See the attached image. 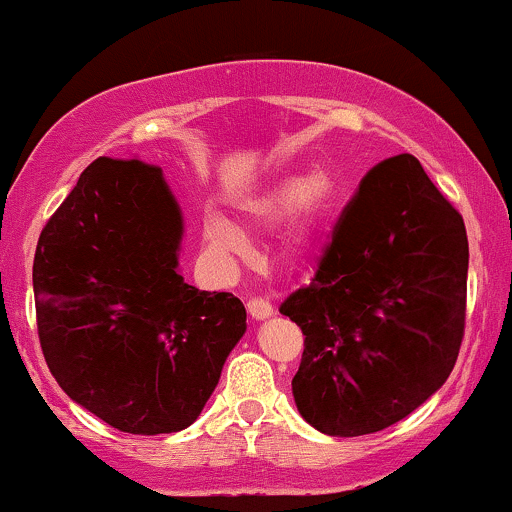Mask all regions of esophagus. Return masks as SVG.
Listing matches in <instances>:
<instances>
[{
	"label": "esophagus",
	"instance_id": "obj_1",
	"mask_svg": "<svg viewBox=\"0 0 512 512\" xmlns=\"http://www.w3.org/2000/svg\"><path fill=\"white\" fill-rule=\"evenodd\" d=\"M248 313L255 317V320H264V317H269L274 313V308H272V303L267 301V298L252 296L248 301Z\"/></svg>",
	"mask_w": 512,
	"mask_h": 512
}]
</instances>
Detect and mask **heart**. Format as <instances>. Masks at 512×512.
<instances>
[{
	"mask_svg": "<svg viewBox=\"0 0 512 512\" xmlns=\"http://www.w3.org/2000/svg\"><path fill=\"white\" fill-rule=\"evenodd\" d=\"M334 197V185L327 175L313 173L310 178H291L284 180L272 192V197L262 204L260 216L264 219H281V216L291 214L298 207H303V223L298 228V243L313 233L315 221L325 214ZM207 243L216 250H231L240 243L236 228L223 219H211L204 228Z\"/></svg>",
	"mask_w": 512,
	"mask_h": 512,
	"instance_id": "heart-1",
	"label": "heart"
}]
</instances>
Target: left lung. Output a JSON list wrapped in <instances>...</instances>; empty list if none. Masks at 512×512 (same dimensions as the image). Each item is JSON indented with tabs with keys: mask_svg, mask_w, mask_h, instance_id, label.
I'll list each match as a JSON object with an SVG mask.
<instances>
[{
	"mask_svg": "<svg viewBox=\"0 0 512 512\" xmlns=\"http://www.w3.org/2000/svg\"><path fill=\"white\" fill-rule=\"evenodd\" d=\"M462 214L411 154L370 168L315 276L279 313L305 334L293 399L327 436L397 424L448 380L464 337Z\"/></svg>",
	"mask_w": 512,
	"mask_h": 512,
	"instance_id": "obj_1",
	"label": "left lung"
}]
</instances>
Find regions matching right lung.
<instances>
[{"mask_svg": "<svg viewBox=\"0 0 512 512\" xmlns=\"http://www.w3.org/2000/svg\"><path fill=\"white\" fill-rule=\"evenodd\" d=\"M182 216L158 166L101 156L45 223L33 260L45 363L117 431H182L202 414L245 305L178 274Z\"/></svg>", "mask_w": 512, "mask_h": 512, "instance_id": "add662e5", "label": "right lung"}]
</instances>
